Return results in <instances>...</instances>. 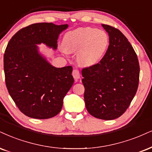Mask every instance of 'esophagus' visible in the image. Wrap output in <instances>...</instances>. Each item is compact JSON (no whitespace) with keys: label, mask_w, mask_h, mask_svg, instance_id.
<instances>
[{"label":"esophagus","mask_w":152,"mask_h":152,"mask_svg":"<svg viewBox=\"0 0 152 152\" xmlns=\"http://www.w3.org/2000/svg\"><path fill=\"white\" fill-rule=\"evenodd\" d=\"M72 76L74 77L75 80H78L80 78V74L79 70H77V69H74L72 71Z\"/></svg>","instance_id":"esophagus-1"}]
</instances>
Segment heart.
Returning <instances> with one entry per match:
<instances>
[{
	"instance_id": "b5f03b06",
	"label": "heart",
	"mask_w": 152,
	"mask_h": 152,
	"mask_svg": "<svg viewBox=\"0 0 152 152\" xmlns=\"http://www.w3.org/2000/svg\"><path fill=\"white\" fill-rule=\"evenodd\" d=\"M109 39L106 31L93 27H80L65 34V53L77 52V60L84 66L98 64L107 49Z\"/></svg>"
}]
</instances>
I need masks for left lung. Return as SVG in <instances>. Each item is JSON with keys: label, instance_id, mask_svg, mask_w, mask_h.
I'll return each mask as SVG.
<instances>
[{"label": "left lung", "instance_id": "8db88e82", "mask_svg": "<svg viewBox=\"0 0 152 152\" xmlns=\"http://www.w3.org/2000/svg\"><path fill=\"white\" fill-rule=\"evenodd\" d=\"M102 27L109 37V46L98 64L82 71L85 106L89 114L110 121L124 113L139 85L137 56L128 39L118 29Z\"/></svg>", "mask_w": 152, "mask_h": 152}]
</instances>
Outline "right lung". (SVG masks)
Instances as JSON below:
<instances>
[{
    "mask_svg": "<svg viewBox=\"0 0 152 152\" xmlns=\"http://www.w3.org/2000/svg\"><path fill=\"white\" fill-rule=\"evenodd\" d=\"M68 24L36 23L19 30L7 44L4 54L5 84L22 113L47 119L60 113L63 99L74 83L72 66L52 65L37 45L53 50L59 34Z\"/></svg>",
    "mask_w": 152,
    "mask_h": 152,
    "instance_id": "right-lung-1",
    "label": "right lung"
}]
</instances>
